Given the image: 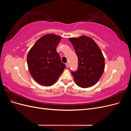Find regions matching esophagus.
<instances>
[{"instance_id": "esophagus-1", "label": "esophagus", "mask_w": 131, "mask_h": 131, "mask_svg": "<svg viewBox=\"0 0 131 131\" xmlns=\"http://www.w3.org/2000/svg\"><path fill=\"white\" fill-rule=\"evenodd\" d=\"M66 67H67V68H68V67H69V63H66Z\"/></svg>"}]
</instances>
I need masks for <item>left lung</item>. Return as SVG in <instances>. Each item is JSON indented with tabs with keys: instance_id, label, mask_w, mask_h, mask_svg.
Returning a JSON list of instances; mask_svg holds the SVG:
<instances>
[{
	"instance_id": "left-lung-1",
	"label": "left lung",
	"mask_w": 131,
	"mask_h": 131,
	"mask_svg": "<svg viewBox=\"0 0 131 131\" xmlns=\"http://www.w3.org/2000/svg\"><path fill=\"white\" fill-rule=\"evenodd\" d=\"M78 58V68L72 74L76 84L82 88L95 85L104 70V58L100 47L92 38L85 35L70 38Z\"/></svg>"
}]
</instances>
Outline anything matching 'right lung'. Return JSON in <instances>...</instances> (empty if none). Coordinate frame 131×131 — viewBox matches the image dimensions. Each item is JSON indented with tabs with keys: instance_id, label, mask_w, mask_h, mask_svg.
<instances>
[{
	"instance_id": "1",
	"label": "right lung",
	"mask_w": 131,
	"mask_h": 131,
	"mask_svg": "<svg viewBox=\"0 0 131 131\" xmlns=\"http://www.w3.org/2000/svg\"><path fill=\"white\" fill-rule=\"evenodd\" d=\"M61 40V37L53 34L43 35L28 53L27 61L30 74L40 85H52L66 68L56 51Z\"/></svg>"
}]
</instances>
